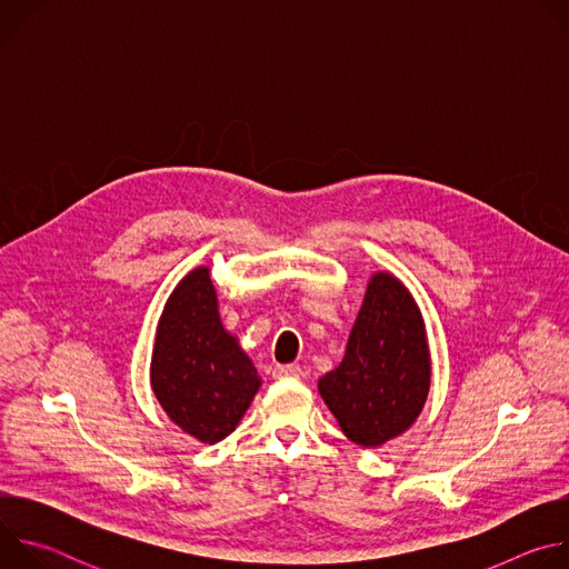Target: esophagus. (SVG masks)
<instances>
[{
    "instance_id": "34e87169",
    "label": "esophagus",
    "mask_w": 569,
    "mask_h": 569,
    "mask_svg": "<svg viewBox=\"0 0 569 569\" xmlns=\"http://www.w3.org/2000/svg\"><path fill=\"white\" fill-rule=\"evenodd\" d=\"M272 376L274 378H299L301 376V367L299 365H277Z\"/></svg>"
}]
</instances>
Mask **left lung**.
<instances>
[{"label":"left lung","instance_id":"left-lung-1","mask_svg":"<svg viewBox=\"0 0 569 569\" xmlns=\"http://www.w3.org/2000/svg\"><path fill=\"white\" fill-rule=\"evenodd\" d=\"M432 358L423 312L398 277L373 272L342 362L317 389L345 437L380 448L408 432L430 393Z\"/></svg>","mask_w":569,"mask_h":569}]
</instances>
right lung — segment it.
<instances>
[{"instance_id":"1","label":"right lung","mask_w":569,"mask_h":569,"mask_svg":"<svg viewBox=\"0 0 569 569\" xmlns=\"http://www.w3.org/2000/svg\"><path fill=\"white\" fill-rule=\"evenodd\" d=\"M261 376L218 312L207 266L187 272L159 315L150 387L167 417L200 443L229 437L248 412Z\"/></svg>"}]
</instances>
